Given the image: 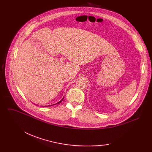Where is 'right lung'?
Wrapping results in <instances>:
<instances>
[{
    "instance_id": "right-lung-1",
    "label": "right lung",
    "mask_w": 152,
    "mask_h": 152,
    "mask_svg": "<svg viewBox=\"0 0 152 152\" xmlns=\"http://www.w3.org/2000/svg\"><path fill=\"white\" fill-rule=\"evenodd\" d=\"M63 99H64V98H63V99H61V100L60 102H58L57 103H61V102H62V100H63ZM57 103H56V104H57ZM54 105H55V104H54ZM52 105H49V106H52Z\"/></svg>"
}]
</instances>
